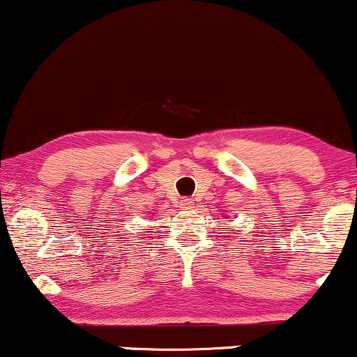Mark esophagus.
Instances as JSON below:
<instances>
[{
  "instance_id": "esophagus-1",
  "label": "esophagus",
  "mask_w": 357,
  "mask_h": 357,
  "mask_svg": "<svg viewBox=\"0 0 357 357\" xmlns=\"http://www.w3.org/2000/svg\"><path fill=\"white\" fill-rule=\"evenodd\" d=\"M194 204H192V201L191 199H183V209H191Z\"/></svg>"
}]
</instances>
